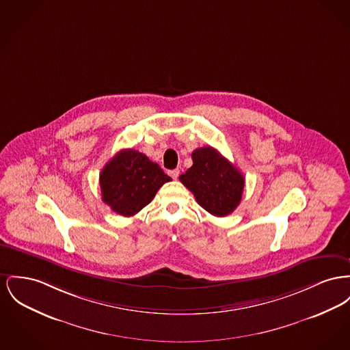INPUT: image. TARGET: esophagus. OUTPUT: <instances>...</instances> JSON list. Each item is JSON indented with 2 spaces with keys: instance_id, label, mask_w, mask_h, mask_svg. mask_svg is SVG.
<instances>
[{
  "instance_id": "obj_1",
  "label": "esophagus",
  "mask_w": 350,
  "mask_h": 350,
  "mask_svg": "<svg viewBox=\"0 0 350 350\" xmlns=\"http://www.w3.org/2000/svg\"><path fill=\"white\" fill-rule=\"evenodd\" d=\"M169 176H170L173 180H177V178H178V176H180V170H178V169L169 170Z\"/></svg>"
}]
</instances>
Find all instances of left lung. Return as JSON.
Wrapping results in <instances>:
<instances>
[{
	"label": "left lung",
	"mask_w": 350,
	"mask_h": 350,
	"mask_svg": "<svg viewBox=\"0 0 350 350\" xmlns=\"http://www.w3.org/2000/svg\"><path fill=\"white\" fill-rule=\"evenodd\" d=\"M191 159L193 165L180 176V181L210 214H231L242 200L243 174L211 146L196 149Z\"/></svg>",
	"instance_id": "obj_1"
}]
</instances>
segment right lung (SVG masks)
<instances>
[{
    "label": "right lung",
    "instance_id": "obj_1",
    "mask_svg": "<svg viewBox=\"0 0 350 350\" xmlns=\"http://www.w3.org/2000/svg\"><path fill=\"white\" fill-rule=\"evenodd\" d=\"M166 176L159 164L135 149L120 150L100 173L102 200L112 211L132 217L148 205L165 183Z\"/></svg>",
    "mask_w": 350,
    "mask_h": 350
}]
</instances>
